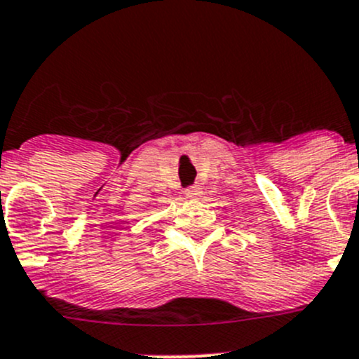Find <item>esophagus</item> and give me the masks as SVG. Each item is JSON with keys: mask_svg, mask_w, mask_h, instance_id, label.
I'll use <instances>...</instances> for the list:
<instances>
[{"mask_svg": "<svg viewBox=\"0 0 359 359\" xmlns=\"http://www.w3.org/2000/svg\"><path fill=\"white\" fill-rule=\"evenodd\" d=\"M184 193H186L187 198H198L201 194V187L198 186V184H194V186L187 187V189L184 191Z\"/></svg>", "mask_w": 359, "mask_h": 359, "instance_id": "34e87169", "label": "esophagus"}]
</instances>
